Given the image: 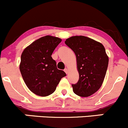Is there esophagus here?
<instances>
[{"mask_svg":"<svg viewBox=\"0 0 128 128\" xmlns=\"http://www.w3.org/2000/svg\"><path fill=\"white\" fill-rule=\"evenodd\" d=\"M64 72L66 73V74H68V70L67 69V68H65V69L64 70Z\"/></svg>","mask_w":128,"mask_h":128,"instance_id":"34e87169","label":"esophagus"}]
</instances>
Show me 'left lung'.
<instances>
[{"label":"left lung","instance_id":"8db88e82","mask_svg":"<svg viewBox=\"0 0 128 128\" xmlns=\"http://www.w3.org/2000/svg\"><path fill=\"white\" fill-rule=\"evenodd\" d=\"M75 54L79 80L72 84L73 91L88 97L102 86L108 66V56L101 43L84 36H73L64 42Z\"/></svg>","mask_w":128,"mask_h":128}]
</instances>
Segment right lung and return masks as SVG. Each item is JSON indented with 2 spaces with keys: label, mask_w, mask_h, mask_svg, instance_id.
<instances>
[{
  "label": "right lung",
  "mask_w": 128,
  "mask_h": 128,
  "mask_svg": "<svg viewBox=\"0 0 128 128\" xmlns=\"http://www.w3.org/2000/svg\"><path fill=\"white\" fill-rule=\"evenodd\" d=\"M62 39L46 35L25 48L21 55L20 71L26 86L34 94L46 96L52 94L66 73L58 70L52 57Z\"/></svg>",
  "instance_id": "right-lung-1"
}]
</instances>
